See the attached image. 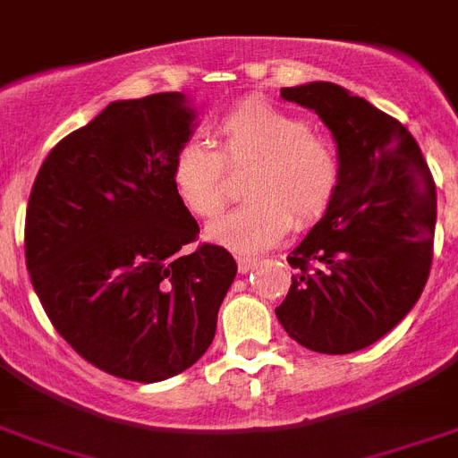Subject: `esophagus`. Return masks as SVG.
Wrapping results in <instances>:
<instances>
[{
	"label": "esophagus",
	"mask_w": 458,
	"mask_h": 458,
	"mask_svg": "<svg viewBox=\"0 0 458 458\" xmlns=\"http://www.w3.org/2000/svg\"><path fill=\"white\" fill-rule=\"evenodd\" d=\"M236 261H238V273H250L257 267V259H252V257H238Z\"/></svg>",
	"instance_id": "obj_1"
}]
</instances>
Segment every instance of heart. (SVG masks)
Segmentation results:
<instances>
[{"mask_svg":"<svg viewBox=\"0 0 458 458\" xmlns=\"http://www.w3.org/2000/svg\"><path fill=\"white\" fill-rule=\"evenodd\" d=\"M220 152L187 140L171 162L175 197L199 217L220 215L229 199L226 169H245L248 201L206 229L210 243L233 252H259L296 229L310 226L341 187V157L327 136L303 117L245 99L215 123Z\"/></svg>","mask_w":458,"mask_h":458,"instance_id":"1","label":"heart"}]
</instances>
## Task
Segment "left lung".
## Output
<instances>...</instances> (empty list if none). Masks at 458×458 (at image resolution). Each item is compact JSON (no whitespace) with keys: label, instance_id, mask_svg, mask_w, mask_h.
Listing matches in <instances>:
<instances>
[{"label":"left lung","instance_id":"obj_1","mask_svg":"<svg viewBox=\"0 0 458 458\" xmlns=\"http://www.w3.org/2000/svg\"><path fill=\"white\" fill-rule=\"evenodd\" d=\"M335 140L341 187L289 252L299 268L276 308L299 345L350 354L380 341L412 310L433 257L436 182L417 140L392 115L335 83L283 88Z\"/></svg>","mask_w":458,"mask_h":458}]
</instances>
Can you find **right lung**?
Listing matches in <instances>:
<instances>
[{"instance_id": "add662e5", "label": "right lung", "mask_w": 458, "mask_h": 458, "mask_svg": "<svg viewBox=\"0 0 458 458\" xmlns=\"http://www.w3.org/2000/svg\"><path fill=\"white\" fill-rule=\"evenodd\" d=\"M182 92L108 104L41 164L25 259L57 334L97 369L162 382L203 357L236 277L220 245H187L199 225L171 185L197 127Z\"/></svg>"}]
</instances>
